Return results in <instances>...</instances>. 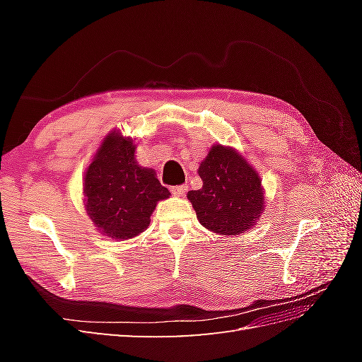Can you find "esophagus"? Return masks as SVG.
I'll list each match as a JSON object with an SVG mask.
<instances>
[{
	"label": "esophagus",
	"instance_id": "34e87169",
	"mask_svg": "<svg viewBox=\"0 0 362 362\" xmlns=\"http://www.w3.org/2000/svg\"><path fill=\"white\" fill-rule=\"evenodd\" d=\"M170 192L173 196H182L187 192V185L182 184V185H175V187H170Z\"/></svg>",
	"mask_w": 362,
	"mask_h": 362
}]
</instances>
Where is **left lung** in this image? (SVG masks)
<instances>
[{"label": "left lung", "instance_id": "1", "mask_svg": "<svg viewBox=\"0 0 362 362\" xmlns=\"http://www.w3.org/2000/svg\"><path fill=\"white\" fill-rule=\"evenodd\" d=\"M202 189L187 193L199 223L221 235H240L254 228L264 211L258 172L235 148L216 144L201 161Z\"/></svg>", "mask_w": 362, "mask_h": 362}]
</instances>
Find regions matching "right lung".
Masks as SVG:
<instances>
[{
	"instance_id": "obj_1",
	"label": "right lung",
	"mask_w": 362,
	"mask_h": 362,
	"mask_svg": "<svg viewBox=\"0 0 362 362\" xmlns=\"http://www.w3.org/2000/svg\"><path fill=\"white\" fill-rule=\"evenodd\" d=\"M136 146L120 129H112L84 172L86 213L96 231L115 240H129L144 233L157 204L170 196L156 170L137 163Z\"/></svg>"
}]
</instances>
